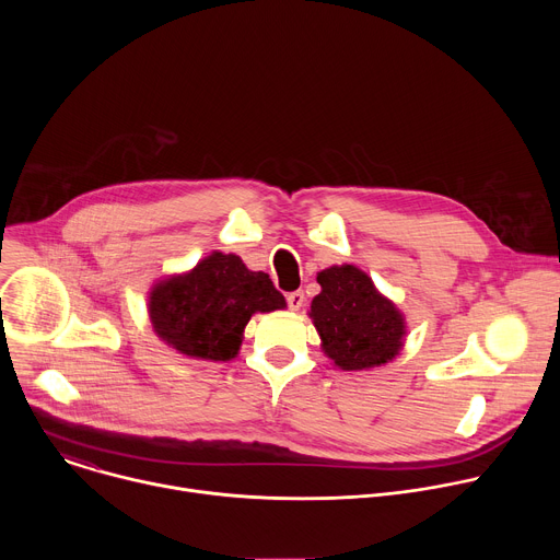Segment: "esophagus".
<instances>
[{
    "label": "esophagus",
    "instance_id": "34e87169",
    "mask_svg": "<svg viewBox=\"0 0 560 560\" xmlns=\"http://www.w3.org/2000/svg\"><path fill=\"white\" fill-rule=\"evenodd\" d=\"M303 303H305V294H303L301 290H294V292H290V294H288V305H290V310H292V312L301 310V307H303Z\"/></svg>",
    "mask_w": 560,
    "mask_h": 560
}]
</instances>
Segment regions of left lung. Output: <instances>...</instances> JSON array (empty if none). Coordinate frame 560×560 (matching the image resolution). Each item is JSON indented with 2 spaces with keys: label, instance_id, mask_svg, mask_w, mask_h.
Wrapping results in <instances>:
<instances>
[{
  "label": "left lung",
  "instance_id": "left-lung-1",
  "mask_svg": "<svg viewBox=\"0 0 560 560\" xmlns=\"http://www.w3.org/2000/svg\"><path fill=\"white\" fill-rule=\"evenodd\" d=\"M316 283L322 292L312 299L307 314L335 368L372 370L401 354L406 314L378 292L368 272L352 264L330 266L316 275Z\"/></svg>",
  "mask_w": 560,
  "mask_h": 560
}]
</instances>
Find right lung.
<instances>
[{"instance_id": "right-lung-1", "label": "right lung", "mask_w": 560, "mask_h": 560, "mask_svg": "<svg viewBox=\"0 0 560 560\" xmlns=\"http://www.w3.org/2000/svg\"><path fill=\"white\" fill-rule=\"evenodd\" d=\"M283 307L285 299L266 272L219 250L182 275L154 281L148 292L152 332L197 361H232L253 314Z\"/></svg>"}]
</instances>
